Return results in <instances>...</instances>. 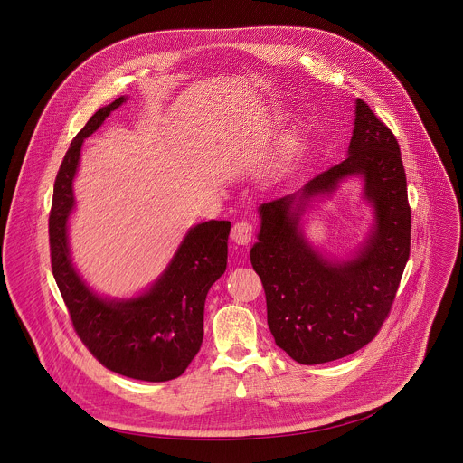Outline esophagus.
Listing matches in <instances>:
<instances>
[{
  "label": "esophagus",
  "instance_id": "esophagus-1",
  "mask_svg": "<svg viewBox=\"0 0 463 463\" xmlns=\"http://www.w3.org/2000/svg\"><path fill=\"white\" fill-rule=\"evenodd\" d=\"M253 239V226L248 221H239L232 228V241L239 246H248Z\"/></svg>",
  "mask_w": 463,
  "mask_h": 463
}]
</instances>
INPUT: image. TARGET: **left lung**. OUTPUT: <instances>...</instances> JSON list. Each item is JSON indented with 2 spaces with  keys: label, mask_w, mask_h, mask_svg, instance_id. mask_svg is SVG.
<instances>
[{
  "label": "left lung",
  "mask_w": 463,
  "mask_h": 463,
  "mask_svg": "<svg viewBox=\"0 0 463 463\" xmlns=\"http://www.w3.org/2000/svg\"><path fill=\"white\" fill-rule=\"evenodd\" d=\"M347 177L363 180L373 224L351 258L330 260L309 244L300 217ZM259 215V242L250 257L264 285L276 345L303 365H317L369 344L391 312L410 257L411 212L394 133L356 99L345 160L301 191L260 204Z\"/></svg>",
  "instance_id": "8db88e82"
}]
</instances>
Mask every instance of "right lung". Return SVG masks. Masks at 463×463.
<instances>
[{
	"mask_svg": "<svg viewBox=\"0 0 463 463\" xmlns=\"http://www.w3.org/2000/svg\"><path fill=\"white\" fill-rule=\"evenodd\" d=\"M127 99L101 107L67 149L50 213L52 269L74 330L107 369L133 380L167 382L182 376L198 354L204 299L226 270L232 222L212 219L193 226L164 272L138 296L103 298L87 285L72 264L67 235L76 204L72 182L83 140Z\"/></svg>",
	"mask_w": 463,
	"mask_h": 463,
	"instance_id": "obj_1",
	"label": "right lung"
}]
</instances>
